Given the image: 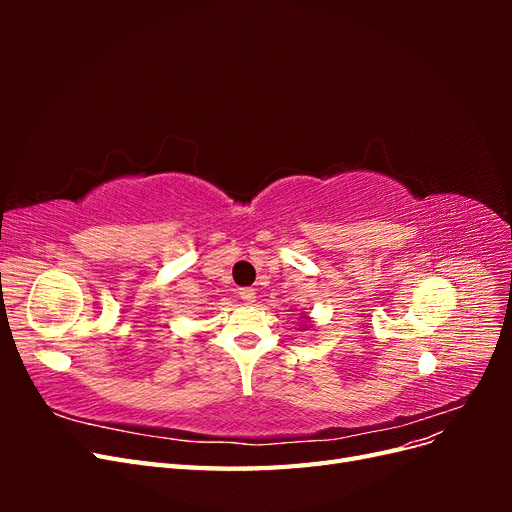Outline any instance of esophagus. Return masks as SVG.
Here are the masks:
<instances>
[{"mask_svg":"<svg viewBox=\"0 0 512 512\" xmlns=\"http://www.w3.org/2000/svg\"><path fill=\"white\" fill-rule=\"evenodd\" d=\"M239 297H241V301L245 305H252L256 301V292H254V288H241L239 290Z\"/></svg>","mask_w":512,"mask_h":512,"instance_id":"esophagus-1","label":"esophagus"}]
</instances>
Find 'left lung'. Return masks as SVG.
<instances>
[{"instance_id": "obj_1", "label": "left lung", "mask_w": 512, "mask_h": 512, "mask_svg": "<svg viewBox=\"0 0 512 512\" xmlns=\"http://www.w3.org/2000/svg\"><path fill=\"white\" fill-rule=\"evenodd\" d=\"M305 322H303V329H309V327H312V324H309V318L307 316H301Z\"/></svg>"}]
</instances>
